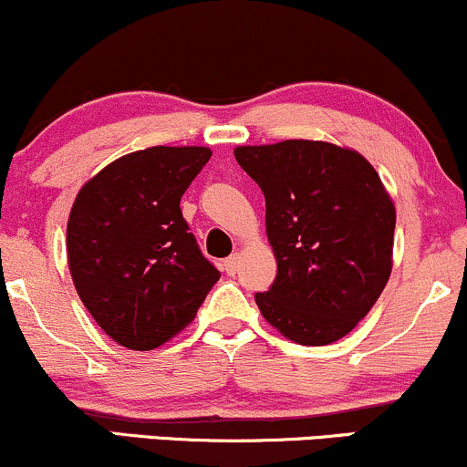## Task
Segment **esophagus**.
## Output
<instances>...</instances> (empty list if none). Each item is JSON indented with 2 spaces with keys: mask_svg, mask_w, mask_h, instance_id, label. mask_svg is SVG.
Instances as JSON below:
<instances>
[{
  "mask_svg": "<svg viewBox=\"0 0 467 467\" xmlns=\"http://www.w3.org/2000/svg\"><path fill=\"white\" fill-rule=\"evenodd\" d=\"M222 267H223V272H226V275H230V276L237 275V272H239V254H233V256H228V259H223Z\"/></svg>",
  "mask_w": 467,
  "mask_h": 467,
  "instance_id": "obj_1",
  "label": "esophagus"
}]
</instances>
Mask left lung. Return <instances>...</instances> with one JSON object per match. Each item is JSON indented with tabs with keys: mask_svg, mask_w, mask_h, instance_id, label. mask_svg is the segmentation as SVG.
Segmentation results:
<instances>
[{
	"mask_svg": "<svg viewBox=\"0 0 467 467\" xmlns=\"http://www.w3.org/2000/svg\"><path fill=\"white\" fill-rule=\"evenodd\" d=\"M265 195L276 278L254 294L264 318L298 345L340 340L371 312L393 267L395 206L358 151L318 140L237 147Z\"/></svg>",
	"mask_w": 467,
	"mask_h": 467,
	"instance_id": "1",
	"label": "left lung"
}]
</instances>
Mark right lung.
I'll use <instances>...</instances> for the list:
<instances>
[{
  "instance_id": "obj_1",
  "label": "right lung",
  "mask_w": 467,
  "mask_h": 467,
  "mask_svg": "<svg viewBox=\"0 0 467 467\" xmlns=\"http://www.w3.org/2000/svg\"><path fill=\"white\" fill-rule=\"evenodd\" d=\"M206 147H151L107 164L74 200L67 265L80 301L111 340L149 351L195 318L219 281L180 200Z\"/></svg>"
}]
</instances>
